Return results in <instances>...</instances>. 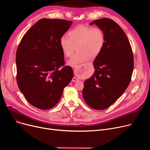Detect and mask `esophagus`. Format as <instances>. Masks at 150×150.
<instances>
[{
  "label": "esophagus",
  "instance_id": "esophagus-1",
  "mask_svg": "<svg viewBox=\"0 0 150 150\" xmlns=\"http://www.w3.org/2000/svg\"><path fill=\"white\" fill-rule=\"evenodd\" d=\"M84 68H85L84 66H81L80 67H78L75 68L74 71H75V75H79V74H81L83 72V70H84ZM72 81L73 82H77L78 81V78H77L76 77L74 76V77H73Z\"/></svg>",
  "mask_w": 150,
  "mask_h": 150
}]
</instances>
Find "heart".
<instances>
[{"label":"heart","mask_w":150,"mask_h":150,"mask_svg":"<svg viewBox=\"0 0 150 150\" xmlns=\"http://www.w3.org/2000/svg\"><path fill=\"white\" fill-rule=\"evenodd\" d=\"M69 36H62L59 40L61 48L66 57L72 54L75 45L78 52L67 62V64L78 67L91 57L95 58L101 52L105 44L103 30L89 26L78 25L69 32Z\"/></svg>","instance_id":"b5f03b06"}]
</instances>
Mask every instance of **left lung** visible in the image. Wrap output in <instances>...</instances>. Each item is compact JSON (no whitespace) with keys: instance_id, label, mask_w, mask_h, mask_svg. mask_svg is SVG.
I'll use <instances>...</instances> for the list:
<instances>
[{"instance_id":"obj_1","label":"left lung","mask_w":150,"mask_h":150,"mask_svg":"<svg viewBox=\"0 0 150 150\" xmlns=\"http://www.w3.org/2000/svg\"><path fill=\"white\" fill-rule=\"evenodd\" d=\"M93 24L104 31L105 44L93 62L94 74L84 83L83 97L91 108L103 110L113 104L128 88L134 59L128 39L116 22L103 18L89 23Z\"/></svg>"}]
</instances>
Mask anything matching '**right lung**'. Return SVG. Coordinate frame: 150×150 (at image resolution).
<instances>
[{
  "mask_svg": "<svg viewBox=\"0 0 150 150\" xmlns=\"http://www.w3.org/2000/svg\"><path fill=\"white\" fill-rule=\"evenodd\" d=\"M72 21L41 19L23 36L16 52L17 83L28 103L49 109L59 101L64 88L74 77L64 66L59 40Z\"/></svg>",
  "mask_w": 150,
  "mask_h": 150,
  "instance_id": "right-lung-1",
  "label": "right lung"
}]
</instances>
